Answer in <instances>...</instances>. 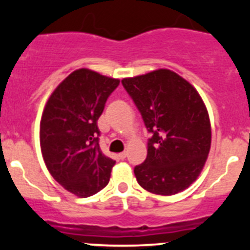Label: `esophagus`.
<instances>
[{"instance_id": "esophagus-1", "label": "esophagus", "mask_w": 250, "mask_h": 250, "mask_svg": "<svg viewBox=\"0 0 250 250\" xmlns=\"http://www.w3.org/2000/svg\"><path fill=\"white\" fill-rule=\"evenodd\" d=\"M126 155H127V151H123V152H120V154H119V158L125 159V158H126Z\"/></svg>"}]
</instances>
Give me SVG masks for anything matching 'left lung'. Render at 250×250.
I'll list each match as a JSON object with an SVG mask.
<instances>
[{
    "label": "left lung",
    "instance_id": "1",
    "mask_svg": "<svg viewBox=\"0 0 250 250\" xmlns=\"http://www.w3.org/2000/svg\"><path fill=\"white\" fill-rule=\"evenodd\" d=\"M147 131V156L134 169L145 190L174 195L202 173L211 144L208 110L194 86L167 68L121 80Z\"/></svg>",
    "mask_w": 250,
    "mask_h": 250
}]
</instances>
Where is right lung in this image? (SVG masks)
Instances as JSON below:
<instances>
[{"label": "right lung", "mask_w": 250, "mask_h": 250, "mask_svg": "<svg viewBox=\"0 0 250 250\" xmlns=\"http://www.w3.org/2000/svg\"><path fill=\"white\" fill-rule=\"evenodd\" d=\"M120 80L89 68L68 75L51 94L40 123V145L47 170L80 198L107 185L115 160L99 145L98 120Z\"/></svg>", "instance_id": "add662e5"}]
</instances>
